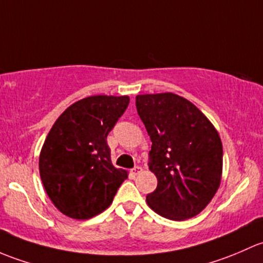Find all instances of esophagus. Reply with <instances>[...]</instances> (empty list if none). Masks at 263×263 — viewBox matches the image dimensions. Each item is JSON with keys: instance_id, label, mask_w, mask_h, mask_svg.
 Returning <instances> with one entry per match:
<instances>
[{"instance_id": "esophagus-1", "label": "esophagus", "mask_w": 263, "mask_h": 263, "mask_svg": "<svg viewBox=\"0 0 263 263\" xmlns=\"http://www.w3.org/2000/svg\"><path fill=\"white\" fill-rule=\"evenodd\" d=\"M142 171H143L142 167L137 166V167H134V168L132 170V173H133V175H134V176H138V175H139V173H142Z\"/></svg>"}]
</instances>
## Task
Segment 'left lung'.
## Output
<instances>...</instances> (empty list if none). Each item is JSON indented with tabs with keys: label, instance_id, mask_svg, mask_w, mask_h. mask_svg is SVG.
I'll return each instance as SVG.
<instances>
[{
	"label": "left lung",
	"instance_id": "left-lung-1",
	"mask_svg": "<svg viewBox=\"0 0 263 263\" xmlns=\"http://www.w3.org/2000/svg\"><path fill=\"white\" fill-rule=\"evenodd\" d=\"M138 115L152 140L149 170L157 189L147 195L153 212L186 220L208 206L223 172V144L209 119L172 92L138 95Z\"/></svg>",
	"mask_w": 263,
	"mask_h": 263
}]
</instances>
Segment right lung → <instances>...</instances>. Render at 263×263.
<instances>
[{
  "label": "right lung",
  "instance_id": "add662e5",
  "mask_svg": "<svg viewBox=\"0 0 263 263\" xmlns=\"http://www.w3.org/2000/svg\"><path fill=\"white\" fill-rule=\"evenodd\" d=\"M129 101V96L86 97L67 107L48 133L39 156L40 178L64 215L86 220L102 213L128 178L125 170L112 166L106 138Z\"/></svg>",
  "mask_w": 263,
  "mask_h": 263
}]
</instances>
